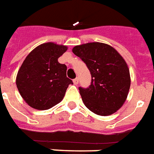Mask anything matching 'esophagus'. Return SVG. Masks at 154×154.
Wrapping results in <instances>:
<instances>
[{"mask_svg": "<svg viewBox=\"0 0 154 154\" xmlns=\"http://www.w3.org/2000/svg\"><path fill=\"white\" fill-rule=\"evenodd\" d=\"M73 83H74V85H78V83H79V79H78V78L75 79L74 80H73Z\"/></svg>", "mask_w": 154, "mask_h": 154, "instance_id": "1", "label": "esophagus"}]
</instances>
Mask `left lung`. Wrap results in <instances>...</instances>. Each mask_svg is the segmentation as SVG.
<instances>
[{
  "label": "left lung",
  "mask_w": 154,
  "mask_h": 154,
  "mask_svg": "<svg viewBox=\"0 0 154 154\" xmlns=\"http://www.w3.org/2000/svg\"><path fill=\"white\" fill-rule=\"evenodd\" d=\"M72 51L85 63L92 77L89 88L79 89L85 105L100 116L117 112L127 100L131 84L129 69L123 56L101 42L75 45Z\"/></svg>",
  "instance_id": "obj_1"
}]
</instances>
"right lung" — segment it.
Wrapping results in <instances>:
<instances>
[{"instance_id": "1", "label": "right lung", "mask_w": 154, "mask_h": 154, "mask_svg": "<svg viewBox=\"0 0 154 154\" xmlns=\"http://www.w3.org/2000/svg\"><path fill=\"white\" fill-rule=\"evenodd\" d=\"M68 47L54 42L38 45L27 55L16 75V86L25 102L35 109L46 110L61 102L71 79L67 67L58 62Z\"/></svg>"}]
</instances>
